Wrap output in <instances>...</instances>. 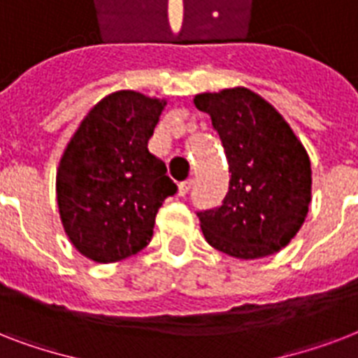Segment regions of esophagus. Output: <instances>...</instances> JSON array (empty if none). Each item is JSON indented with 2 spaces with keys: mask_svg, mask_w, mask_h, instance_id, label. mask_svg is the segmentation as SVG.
Listing matches in <instances>:
<instances>
[{
  "mask_svg": "<svg viewBox=\"0 0 358 358\" xmlns=\"http://www.w3.org/2000/svg\"><path fill=\"white\" fill-rule=\"evenodd\" d=\"M193 180H187V182H182V184L178 185V195L180 196H187L191 193V189H193Z\"/></svg>",
  "mask_w": 358,
  "mask_h": 358,
  "instance_id": "1",
  "label": "esophagus"
}]
</instances>
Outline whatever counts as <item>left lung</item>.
<instances>
[{"mask_svg":"<svg viewBox=\"0 0 358 358\" xmlns=\"http://www.w3.org/2000/svg\"><path fill=\"white\" fill-rule=\"evenodd\" d=\"M210 115L229 162L223 204L196 212L202 234L224 255L255 260L275 255L305 223L312 171L305 146L271 103L234 87L195 96Z\"/></svg>","mask_w":358,"mask_h":358,"instance_id":"left-lung-1","label":"left lung"}]
</instances>
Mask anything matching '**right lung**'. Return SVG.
I'll return each mask as SVG.
<instances>
[{
  "mask_svg": "<svg viewBox=\"0 0 358 358\" xmlns=\"http://www.w3.org/2000/svg\"><path fill=\"white\" fill-rule=\"evenodd\" d=\"M165 100L135 91L102 98L81 120L57 169L64 232L81 255L111 264L145 249L176 184L148 152Z\"/></svg>",
  "mask_w": 358,
  "mask_h": 358,
  "instance_id": "obj_1",
  "label": "right lung"
}]
</instances>
